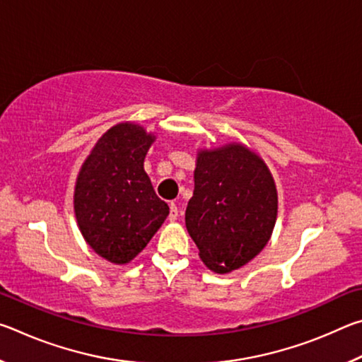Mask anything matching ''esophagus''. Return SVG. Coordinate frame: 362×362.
Segmentation results:
<instances>
[{
	"label": "esophagus",
	"mask_w": 362,
	"mask_h": 362,
	"mask_svg": "<svg viewBox=\"0 0 362 362\" xmlns=\"http://www.w3.org/2000/svg\"><path fill=\"white\" fill-rule=\"evenodd\" d=\"M177 217H179V207H177V204H170V211H169V220L170 222H174V220H177Z\"/></svg>",
	"instance_id": "1"
}]
</instances>
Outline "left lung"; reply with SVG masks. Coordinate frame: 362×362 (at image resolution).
Listing matches in <instances>:
<instances>
[{
    "label": "left lung",
    "mask_w": 362,
    "mask_h": 362,
    "mask_svg": "<svg viewBox=\"0 0 362 362\" xmlns=\"http://www.w3.org/2000/svg\"><path fill=\"white\" fill-rule=\"evenodd\" d=\"M278 193L265 161L246 145L199 150L187 230L204 265L230 273L267 246L276 223Z\"/></svg>",
    "instance_id": "obj_1"
}]
</instances>
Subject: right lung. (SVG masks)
Returning <instances> with one entry per match:
<instances>
[{"mask_svg":"<svg viewBox=\"0 0 362 362\" xmlns=\"http://www.w3.org/2000/svg\"><path fill=\"white\" fill-rule=\"evenodd\" d=\"M155 139L134 122L116 124L97 140L78 174L73 203L79 231L95 254L116 265L142 252L169 216L144 169Z\"/></svg>","mask_w":362,"mask_h":362,"instance_id":"obj_1","label":"right lung"}]
</instances>
